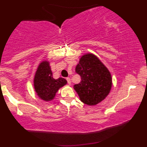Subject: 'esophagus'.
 <instances>
[{
  "label": "esophagus",
  "mask_w": 147,
  "mask_h": 147,
  "mask_svg": "<svg viewBox=\"0 0 147 147\" xmlns=\"http://www.w3.org/2000/svg\"><path fill=\"white\" fill-rule=\"evenodd\" d=\"M66 80H67V82H68V84H69V85H70V84H71V80H70V79L69 78V77H67Z\"/></svg>",
  "instance_id": "obj_1"
}]
</instances>
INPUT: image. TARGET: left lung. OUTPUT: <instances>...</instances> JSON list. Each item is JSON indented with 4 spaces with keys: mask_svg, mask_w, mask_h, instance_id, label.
<instances>
[{
    "mask_svg": "<svg viewBox=\"0 0 147 147\" xmlns=\"http://www.w3.org/2000/svg\"><path fill=\"white\" fill-rule=\"evenodd\" d=\"M75 72L81 82L74 86L81 101L88 105H96L105 99L112 86L109 70L95 55L82 56L76 66Z\"/></svg>",
    "mask_w": 147,
    "mask_h": 147,
    "instance_id": "obj_1",
    "label": "left lung"
}]
</instances>
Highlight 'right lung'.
Instances as JSON below:
<instances>
[{"mask_svg":"<svg viewBox=\"0 0 147 147\" xmlns=\"http://www.w3.org/2000/svg\"><path fill=\"white\" fill-rule=\"evenodd\" d=\"M67 84L65 79H55L52 77L49 63L43 61L38 65L34 79V85L37 95L45 101H50L61 87Z\"/></svg>","mask_w":147,"mask_h":147,"instance_id":"right-lung-1","label":"right lung"}]
</instances>
